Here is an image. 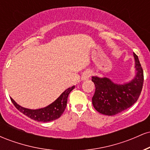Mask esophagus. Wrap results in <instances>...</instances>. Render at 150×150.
Instances as JSON below:
<instances>
[{"label":"esophagus","instance_id":"34e87169","mask_svg":"<svg viewBox=\"0 0 150 150\" xmlns=\"http://www.w3.org/2000/svg\"><path fill=\"white\" fill-rule=\"evenodd\" d=\"M91 75H92L91 72H89V71L85 72V73H83V75H82V80H88L89 77H91Z\"/></svg>","mask_w":150,"mask_h":150}]
</instances>
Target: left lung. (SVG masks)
<instances>
[{
    "mask_svg": "<svg viewBox=\"0 0 150 150\" xmlns=\"http://www.w3.org/2000/svg\"><path fill=\"white\" fill-rule=\"evenodd\" d=\"M133 56L136 75L130 82L118 85L108 77H92L96 88L92 104L98 112L113 116L130 107L137 101L143 85L144 75L138 57L135 53Z\"/></svg>",
    "mask_w": 150,
    "mask_h": 150,
    "instance_id": "1",
    "label": "left lung"
}]
</instances>
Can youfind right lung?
Returning a JSON list of instances; mask_svg holds the SVG:
<instances>
[{"label":"right lung","mask_w":150,"mask_h":150,"mask_svg":"<svg viewBox=\"0 0 150 150\" xmlns=\"http://www.w3.org/2000/svg\"><path fill=\"white\" fill-rule=\"evenodd\" d=\"M74 88H75V86L67 89L52 104L44 108H39V109H29V108L22 107L21 106L17 104L11 97H10V99L17 109H18V111L30 118L31 119L41 122L52 121L60 118V116L63 114L67 106L68 95Z\"/></svg>","instance_id":"add662e5"}]
</instances>
